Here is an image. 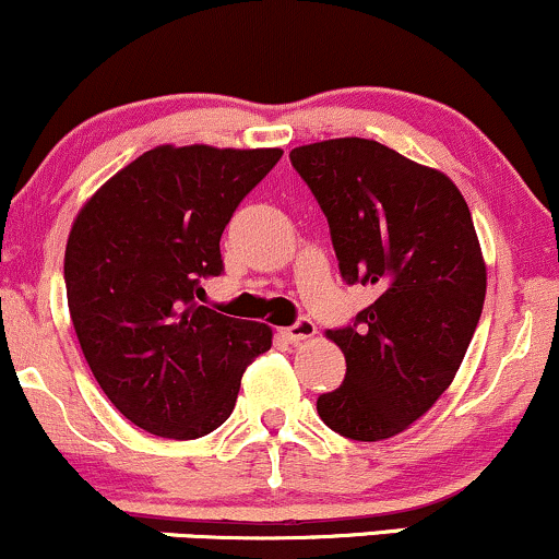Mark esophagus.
Returning <instances> with one entry per match:
<instances>
[{"instance_id": "1", "label": "esophagus", "mask_w": 559, "mask_h": 559, "mask_svg": "<svg viewBox=\"0 0 559 559\" xmlns=\"http://www.w3.org/2000/svg\"><path fill=\"white\" fill-rule=\"evenodd\" d=\"M316 323H312L310 318H299L297 323L294 325H288V329H284L281 333H284V336L288 338V342L292 344H297V342H305V338H312L316 336Z\"/></svg>"}]
</instances>
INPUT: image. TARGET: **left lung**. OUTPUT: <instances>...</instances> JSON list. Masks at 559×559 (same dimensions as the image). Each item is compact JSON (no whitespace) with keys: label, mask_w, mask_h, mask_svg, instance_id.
Segmentation results:
<instances>
[{"label":"left lung","mask_w":559,"mask_h":559,"mask_svg":"<svg viewBox=\"0 0 559 559\" xmlns=\"http://www.w3.org/2000/svg\"><path fill=\"white\" fill-rule=\"evenodd\" d=\"M288 157L329 217L342 278L378 292L329 331L346 376L318 415L346 439H391L444 394L476 333L486 265L471 210L444 173L378 141L329 139Z\"/></svg>","instance_id":"8db88e82"}]
</instances>
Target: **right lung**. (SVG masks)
Here are the masks:
<instances>
[{
    "label": "right lung",
    "mask_w": 559,
    "mask_h": 559,
    "mask_svg": "<svg viewBox=\"0 0 559 559\" xmlns=\"http://www.w3.org/2000/svg\"><path fill=\"white\" fill-rule=\"evenodd\" d=\"M281 150L157 146L83 204L66 247L70 320L88 368L133 426L189 441L234 413L265 323L199 305L221 236Z\"/></svg>",
    "instance_id": "1"
}]
</instances>
